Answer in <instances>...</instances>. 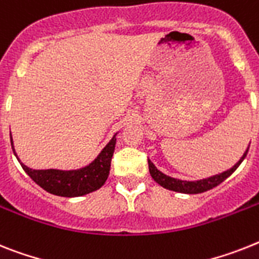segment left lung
<instances>
[{
	"label": "left lung",
	"instance_id": "1",
	"mask_svg": "<svg viewBox=\"0 0 259 259\" xmlns=\"http://www.w3.org/2000/svg\"><path fill=\"white\" fill-rule=\"evenodd\" d=\"M247 151L249 148L246 149V152L243 153V156L240 159V161L236 164V165L230 168V169L225 170V172L220 173V175H214V176L208 177V179H202V180H197V181H184V180H179V179H173V177L166 176L164 175L163 172H160L151 160H148V166H149V173H151V176H152L153 180L156 181L157 184H160L161 187L165 188V189H169V191L173 192H179V193H187V194H197V193H202V192H206L211 188L217 187L219 184H221L222 181L228 179V177L232 175L234 170L240 166V164L242 163L243 159L246 157Z\"/></svg>",
	"mask_w": 259,
	"mask_h": 259
}]
</instances>
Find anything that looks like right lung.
Masks as SVG:
<instances>
[{"instance_id":"1","label":"right lung","mask_w":259,"mask_h":259,"mask_svg":"<svg viewBox=\"0 0 259 259\" xmlns=\"http://www.w3.org/2000/svg\"><path fill=\"white\" fill-rule=\"evenodd\" d=\"M10 142H12L13 152L16 155L12 138ZM115 144H116V138L114 136L93 163L76 170L31 169L21 163L18 157L17 159L21 163L23 170L46 192L62 197H79L99 189L106 183L107 177L110 175Z\"/></svg>"}]
</instances>
